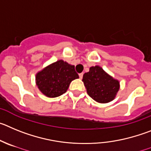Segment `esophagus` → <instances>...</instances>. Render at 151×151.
Here are the masks:
<instances>
[{"label":"esophagus","mask_w":151,"mask_h":151,"mask_svg":"<svg viewBox=\"0 0 151 151\" xmlns=\"http://www.w3.org/2000/svg\"><path fill=\"white\" fill-rule=\"evenodd\" d=\"M83 73H81V74H79V77H80V78H81V79L83 78Z\"/></svg>","instance_id":"1"}]
</instances>
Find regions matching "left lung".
<instances>
[{
    "label": "left lung",
    "mask_w": 151,
    "mask_h": 151,
    "mask_svg": "<svg viewBox=\"0 0 151 151\" xmlns=\"http://www.w3.org/2000/svg\"><path fill=\"white\" fill-rule=\"evenodd\" d=\"M87 93L99 103H108L115 98L119 88L118 81L114 80L99 66L91 67L83 77Z\"/></svg>",
    "instance_id": "1"
}]
</instances>
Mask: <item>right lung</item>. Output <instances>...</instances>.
I'll use <instances>...</instances> for the list:
<instances>
[{
    "label": "right lung",
    "instance_id": "obj_1",
    "mask_svg": "<svg viewBox=\"0 0 151 151\" xmlns=\"http://www.w3.org/2000/svg\"><path fill=\"white\" fill-rule=\"evenodd\" d=\"M77 78L74 66L59 60L37 73L36 83L43 94L55 98L65 93L70 83Z\"/></svg>",
    "mask_w": 151,
    "mask_h": 151
}]
</instances>
